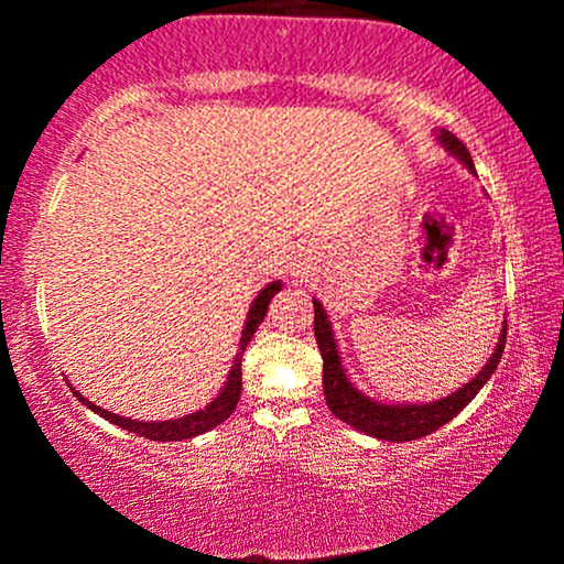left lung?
Listing matches in <instances>:
<instances>
[{
    "instance_id": "1",
    "label": "left lung",
    "mask_w": 564,
    "mask_h": 564,
    "mask_svg": "<svg viewBox=\"0 0 564 564\" xmlns=\"http://www.w3.org/2000/svg\"><path fill=\"white\" fill-rule=\"evenodd\" d=\"M440 142L467 164V170L475 172V164H471V156L462 140L456 134L448 132V129H440ZM315 304V341H318V349L323 355V392H326V403L332 408V413L339 422H345L355 430L366 432V435L379 437V440H392V443H405V440H419L432 435V432L440 430L443 424H448L453 416H456L462 408L469 405V400L475 398L477 392L482 390L485 381L490 379V373L496 371L498 360H501L503 345H507V328H503L501 336H498L496 352L490 355V360L485 368L477 373L469 384H464L462 390H456L448 398L437 400V403L426 405H384L377 403V400L366 398L364 392L355 390L349 384L345 368H341V358L336 352V341L332 323H328L326 313H323V304L313 300Z\"/></svg>"
}]
</instances>
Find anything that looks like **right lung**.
I'll return each instance as SVG.
<instances>
[{"label":"right lung","mask_w":564,"mask_h":564,"mask_svg":"<svg viewBox=\"0 0 564 564\" xmlns=\"http://www.w3.org/2000/svg\"><path fill=\"white\" fill-rule=\"evenodd\" d=\"M278 291H281V281L268 283V286L260 291V296H257L254 304H251L249 318H246V328H243V336H241V349H238L236 364H232V368H230V377H228V381H225L223 392H219L217 398L204 408V411H196V413H191V416H183V419H174V422H138V419L116 416V413L106 411V408L89 403V400L82 398V394L76 390H74V394L79 398V403L93 408L95 413H100V416L108 419V422H113L116 426H124V430L134 432V435H140V437L159 440V443H172V440L177 443V440H187V437L200 435V432H209L212 426L223 424L225 419H228L230 413L236 411L238 398H241V358H243V349L251 341V336H254L257 326H260L264 313H268L270 300H273Z\"/></svg>","instance_id":"1"}]
</instances>
